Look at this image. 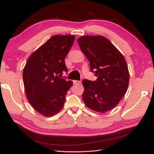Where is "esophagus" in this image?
Wrapping results in <instances>:
<instances>
[{
  "mask_svg": "<svg viewBox=\"0 0 154 154\" xmlns=\"http://www.w3.org/2000/svg\"><path fill=\"white\" fill-rule=\"evenodd\" d=\"M80 83H81V81H77V80L73 81V84H75V85H78Z\"/></svg>",
  "mask_w": 154,
  "mask_h": 154,
  "instance_id": "obj_1",
  "label": "esophagus"
}]
</instances>
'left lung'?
I'll list each match as a JSON object with an SVG mask.
<instances>
[{"label":"left lung","instance_id":"left-lung-1","mask_svg":"<svg viewBox=\"0 0 154 154\" xmlns=\"http://www.w3.org/2000/svg\"><path fill=\"white\" fill-rule=\"evenodd\" d=\"M81 50L90 62L96 81L84 79L83 100L90 109L104 113L113 109L128 87L129 71L125 58L102 35H84L77 40Z\"/></svg>","mask_w":154,"mask_h":154}]
</instances>
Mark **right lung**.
Wrapping results in <instances>:
<instances>
[{
	"label": "right lung",
	"mask_w": 154,
	"mask_h": 154,
	"mask_svg": "<svg viewBox=\"0 0 154 154\" xmlns=\"http://www.w3.org/2000/svg\"><path fill=\"white\" fill-rule=\"evenodd\" d=\"M75 40L74 35H55L33 52L23 70V81L29 103L46 117L63 107L65 95L73 85L59 76L67 71L65 58Z\"/></svg>",
	"instance_id": "add662e5"
}]
</instances>
